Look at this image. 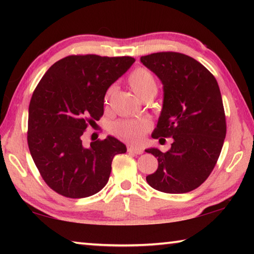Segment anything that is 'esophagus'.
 I'll return each mask as SVG.
<instances>
[{
    "mask_svg": "<svg viewBox=\"0 0 254 254\" xmlns=\"http://www.w3.org/2000/svg\"><path fill=\"white\" fill-rule=\"evenodd\" d=\"M127 151L131 153H135V154H141L143 152V150L139 148V147H133V145H128L127 147Z\"/></svg>",
    "mask_w": 254,
    "mask_h": 254,
    "instance_id": "34e87169",
    "label": "esophagus"
}]
</instances>
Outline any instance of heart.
<instances>
[{
	"label": "heart",
	"mask_w": 254,
	"mask_h": 254,
	"mask_svg": "<svg viewBox=\"0 0 254 254\" xmlns=\"http://www.w3.org/2000/svg\"><path fill=\"white\" fill-rule=\"evenodd\" d=\"M128 83L137 96L141 100H143L145 96L154 94L156 95L158 91L157 81L154 76L148 69L144 68H137L134 71L131 72L128 76ZM114 87H111L106 93L105 101L110 100L112 94L114 93ZM150 128H151V123L147 119H136V120H127V121H121L115 123L112 131L115 135H118L121 139H124L130 142H140L142 141L143 136Z\"/></svg>",
	"instance_id": "1"
}]
</instances>
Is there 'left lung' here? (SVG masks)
Masks as SVG:
<instances>
[{"instance_id":"8db88e82","label":"left lung","mask_w":254,"mask_h":254,"mask_svg":"<svg viewBox=\"0 0 254 254\" xmlns=\"http://www.w3.org/2000/svg\"><path fill=\"white\" fill-rule=\"evenodd\" d=\"M163 85L160 117L152 137H173L158 158V169L147 176L152 188L184 194L199 187L212 173L226 135L220 87L215 77L194 58L179 53H156L140 58Z\"/></svg>"}]
</instances>
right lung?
Here are the masks:
<instances>
[{"mask_svg": "<svg viewBox=\"0 0 254 254\" xmlns=\"http://www.w3.org/2000/svg\"><path fill=\"white\" fill-rule=\"evenodd\" d=\"M135 62L132 57L68 56L55 63L34 89L29 105L28 144L46 184L69 198L104 188L112 160L127 147L109 135L86 148L81 135L104 113L110 86Z\"/></svg>", "mask_w": 254, "mask_h": 254, "instance_id": "add662e5", "label": "right lung"}]
</instances>
